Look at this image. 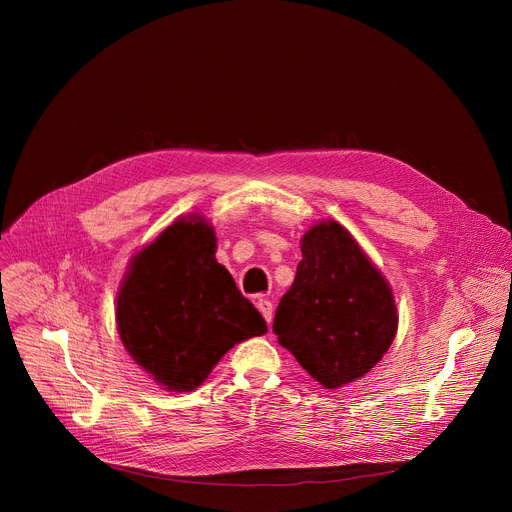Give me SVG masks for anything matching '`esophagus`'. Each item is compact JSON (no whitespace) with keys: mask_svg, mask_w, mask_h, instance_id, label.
<instances>
[{"mask_svg":"<svg viewBox=\"0 0 512 512\" xmlns=\"http://www.w3.org/2000/svg\"><path fill=\"white\" fill-rule=\"evenodd\" d=\"M257 310L263 314V318L267 320V324L271 326V320H273V304L269 300H259L257 302Z\"/></svg>","mask_w":512,"mask_h":512,"instance_id":"34e87169","label":"esophagus"}]
</instances>
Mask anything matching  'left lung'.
I'll return each mask as SVG.
<instances>
[{
  "instance_id": "left-lung-1",
  "label": "left lung",
  "mask_w": 512,
  "mask_h": 512,
  "mask_svg": "<svg viewBox=\"0 0 512 512\" xmlns=\"http://www.w3.org/2000/svg\"><path fill=\"white\" fill-rule=\"evenodd\" d=\"M300 249L273 332L314 381L340 389L367 375L393 344L399 326L393 289L332 218L312 225Z\"/></svg>"
}]
</instances>
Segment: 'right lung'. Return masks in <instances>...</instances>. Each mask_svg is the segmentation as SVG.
<instances>
[{"label":"right lung","mask_w":512,"mask_h":512,"mask_svg":"<svg viewBox=\"0 0 512 512\" xmlns=\"http://www.w3.org/2000/svg\"><path fill=\"white\" fill-rule=\"evenodd\" d=\"M214 253L206 218L180 216L131 257L117 291L125 350L170 393L194 391L235 344L267 332Z\"/></svg>","instance_id":"add662e5"}]
</instances>
